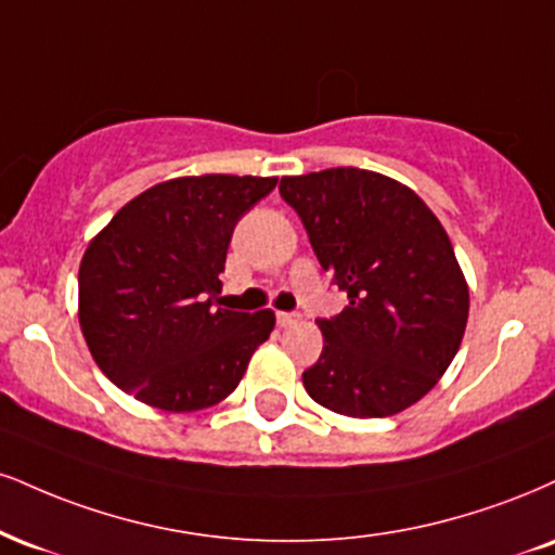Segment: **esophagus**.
I'll return each instance as SVG.
<instances>
[{"label":"esophagus","instance_id":"34e87169","mask_svg":"<svg viewBox=\"0 0 555 555\" xmlns=\"http://www.w3.org/2000/svg\"><path fill=\"white\" fill-rule=\"evenodd\" d=\"M299 320V315H295V312H276V323L282 325V328H292Z\"/></svg>","mask_w":555,"mask_h":555}]
</instances>
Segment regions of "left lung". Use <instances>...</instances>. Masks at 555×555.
<instances>
[{
	"mask_svg": "<svg viewBox=\"0 0 555 555\" xmlns=\"http://www.w3.org/2000/svg\"><path fill=\"white\" fill-rule=\"evenodd\" d=\"M279 191L349 297L318 320L323 353L305 390L341 416H396L439 383L468 325V282L442 222L409 185L372 170L286 176Z\"/></svg>",
	"mask_w": 555,
	"mask_h": 555,
	"instance_id": "1",
	"label": "left lung"
}]
</instances>
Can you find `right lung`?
Wrapping results in <instances>:
<instances>
[{
    "mask_svg": "<svg viewBox=\"0 0 555 555\" xmlns=\"http://www.w3.org/2000/svg\"><path fill=\"white\" fill-rule=\"evenodd\" d=\"M276 178L189 176L116 211L79 263V328L113 385L170 413L217 405L271 336V310L214 307L232 230Z\"/></svg>",
    "mask_w": 555,
    "mask_h": 555,
    "instance_id": "1",
    "label": "right lung"
}]
</instances>
